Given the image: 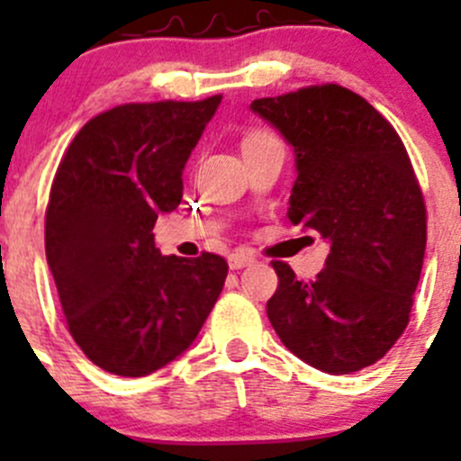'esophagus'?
Returning a JSON list of instances; mask_svg holds the SVG:
<instances>
[{
	"label": "esophagus",
	"instance_id": "1",
	"mask_svg": "<svg viewBox=\"0 0 461 461\" xmlns=\"http://www.w3.org/2000/svg\"><path fill=\"white\" fill-rule=\"evenodd\" d=\"M254 263V258L249 257V254H245V252H234L230 257V267L231 269H243V267H248V265H252Z\"/></svg>",
	"mask_w": 461,
	"mask_h": 461
}]
</instances>
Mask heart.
I'll return each instance as SVG.
<instances>
[{"mask_svg":"<svg viewBox=\"0 0 461 461\" xmlns=\"http://www.w3.org/2000/svg\"><path fill=\"white\" fill-rule=\"evenodd\" d=\"M257 136H263V133H252V136H249V138H257Z\"/></svg>","mask_w":461,"mask_h":461,"instance_id":"b5f03b06","label":"heart"}]
</instances>
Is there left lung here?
Instances as JSON below:
<instances>
[{"label": "left lung", "instance_id": "obj_1", "mask_svg": "<svg viewBox=\"0 0 461 461\" xmlns=\"http://www.w3.org/2000/svg\"><path fill=\"white\" fill-rule=\"evenodd\" d=\"M294 149L287 218L330 245L314 281L274 260L267 317L312 368L350 375L373 366L406 330L426 252V204L388 120L339 85L249 104Z\"/></svg>", "mask_w": 461, "mask_h": 461}]
</instances>
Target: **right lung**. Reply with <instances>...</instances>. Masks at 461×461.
<instances>
[{
    "instance_id": "obj_1",
    "label": "right lung",
    "mask_w": 461,
    "mask_h": 461,
    "mask_svg": "<svg viewBox=\"0 0 461 461\" xmlns=\"http://www.w3.org/2000/svg\"><path fill=\"white\" fill-rule=\"evenodd\" d=\"M222 95L122 104L68 144L46 207V260L68 332L102 370L144 376L183 355L227 278L222 257H162L153 225Z\"/></svg>"
}]
</instances>
